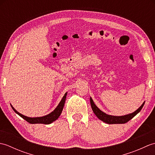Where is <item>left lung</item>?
Wrapping results in <instances>:
<instances>
[{
    "instance_id": "8db88e82",
    "label": "left lung",
    "mask_w": 155,
    "mask_h": 155,
    "mask_svg": "<svg viewBox=\"0 0 155 155\" xmlns=\"http://www.w3.org/2000/svg\"><path fill=\"white\" fill-rule=\"evenodd\" d=\"M90 102L91 108L92 109H93V111L94 112L95 115H96L101 120L103 121L104 123L107 124H124L127 123L128 121L132 119L134 116H136V115L139 113L141 109H142V108L143 107L144 103H145V102H144L142 105H141L137 110L133 112L132 113L123 115V116H113V115H109L104 113V112L101 110L99 108L96 106V104H94V101L92 99L91 97H90Z\"/></svg>"
}]
</instances>
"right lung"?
Segmentation results:
<instances>
[{"instance_id": "add662e5", "label": "right lung", "mask_w": 155, "mask_h": 155, "mask_svg": "<svg viewBox=\"0 0 155 155\" xmlns=\"http://www.w3.org/2000/svg\"><path fill=\"white\" fill-rule=\"evenodd\" d=\"M67 95V93H66L63 96V97H62V98L61 99V102L58 104L57 108H56L53 111L51 112V113H49L48 114L45 115V116H43V117H28L27 116H25V115H23L20 113H18L17 110H16V109H15V108L13 107L11 104V106L13 109V110H14L16 114H18L19 116L21 117L22 118H24L25 120H27L29 123H31V124H38L39 123V124H48L52 123V122L55 121L56 120H57L58 117H60V115L62 111V109H63Z\"/></svg>"}]
</instances>
